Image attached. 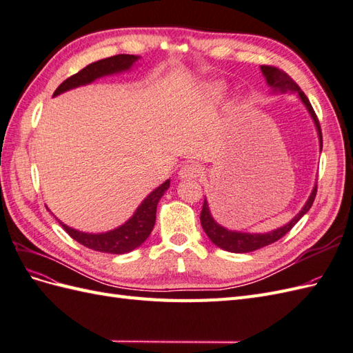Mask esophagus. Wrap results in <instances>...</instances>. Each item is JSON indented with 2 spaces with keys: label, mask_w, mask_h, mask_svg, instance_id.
I'll use <instances>...</instances> for the list:
<instances>
[{
  "label": "esophagus",
  "mask_w": 353,
  "mask_h": 353,
  "mask_svg": "<svg viewBox=\"0 0 353 353\" xmlns=\"http://www.w3.org/2000/svg\"><path fill=\"white\" fill-rule=\"evenodd\" d=\"M201 173V167L195 164V162H186L182 168L179 170V177L180 179H196Z\"/></svg>",
  "instance_id": "1"
}]
</instances>
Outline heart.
I'll list each match as a JSON object with an SVG mask.
<instances>
[{"label":"heart","mask_w":353,"mask_h":353,"mask_svg":"<svg viewBox=\"0 0 353 353\" xmlns=\"http://www.w3.org/2000/svg\"><path fill=\"white\" fill-rule=\"evenodd\" d=\"M227 83L222 80H213L201 86V97L210 103H219L221 99L227 95Z\"/></svg>","instance_id":"1"}]
</instances>
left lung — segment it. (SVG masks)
I'll list each match as a JSON object with an SVG mask.
<instances>
[{
  "mask_svg": "<svg viewBox=\"0 0 353 353\" xmlns=\"http://www.w3.org/2000/svg\"><path fill=\"white\" fill-rule=\"evenodd\" d=\"M261 71H263V74L267 80V85L273 89V92H282V94H296L298 98L301 99V103L305 105L307 112L310 113V117L313 119V123L316 126V131H318V137H319V148L322 150V132H321V125L318 117H316V113L313 110V107L309 101V98L305 97V94L300 89L294 80L289 77L285 71L279 70L276 67H271V65H261ZM316 191H318V185L313 186V191L309 196V200L305 201V204L303 205V209L300 210L296 216H294V219L289 221L283 227H280L277 230H273L270 232H243V231H232L222 227L221 223L216 222L213 219V216L210 213L209 209V203H207L205 196H204V204H203V210H201V227L204 230V232L207 234V237H209L216 246L223 249V250H228L232 252V254H246V252H254L258 250L264 246L271 245V243H274L277 240L282 239L285 234H288L294 228V225L300 221L303 216L310 210V207L314 201V196H316Z\"/></svg>",
  "mask_w": 353,
  "mask_h": 353,
  "instance_id": "1",
  "label": "left lung"
}]
</instances>
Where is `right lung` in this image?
Here are the masks:
<instances>
[{
  "label": "right lung",
  "instance_id": "add662e5",
  "mask_svg": "<svg viewBox=\"0 0 353 353\" xmlns=\"http://www.w3.org/2000/svg\"><path fill=\"white\" fill-rule=\"evenodd\" d=\"M139 58L140 57L135 55H114L110 58L92 62V64H89L83 70H80L74 76L64 80V82L57 88L53 97H57L62 92H67L70 89L92 83L94 80L99 77L128 71L135 64V61H139ZM168 188L170 179H167L165 182L159 185L157 189H153V191L144 198L141 204L137 207V210L134 212V214L128 221L122 223L121 227L107 232H83L67 227V225L62 223L61 221L58 222L61 223V227L67 231L71 239H74L80 245H83L89 249L97 252H105V254L113 255L128 254V252L141 246L150 236L153 225H155L157 221V205L161 200V196L165 194Z\"/></svg>",
  "mask_w": 353,
  "mask_h": 353
}]
</instances>
